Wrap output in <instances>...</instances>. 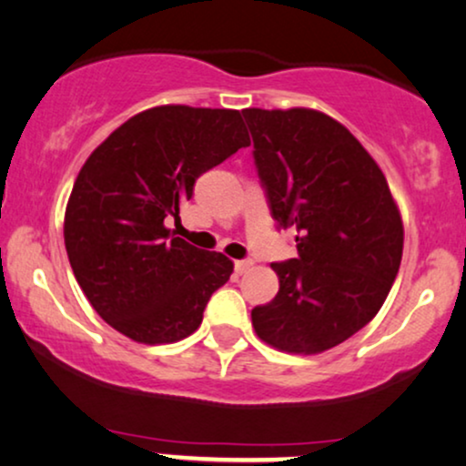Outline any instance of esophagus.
Returning a JSON list of instances; mask_svg holds the SVG:
<instances>
[{"instance_id":"1","label":"esophagus","mask_w":466,"mask_h":466,"mask_svg":"<svg viewBox=\"0 0 466 466\" xmlns=\"http://www.w3.org/2000/svg\"><path fill=\"white\" fill-rule=\"evenodd\" d=\"M251 265H254L251 260H237V262H234V271H237L238 276H243V273L249 271Z\"/></svg>"}]
</instances>
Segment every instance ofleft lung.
<instances>
[{"label":"left lung","mask_w":466,"mask_h":466,"mask_svg":"<svg viewBox=\"0 0 466 466\" xmlns=\"http://www.w3.org/2000/svg\"><path fill=\"white\" fill-rule=\"evenodd\" d=\"M258 176L297 258L273 262L278 295L251 310L258 339L321 354L382 308L401 265L403 223L382 169L343 123L312 108H245Z\"/></svg>","instance_id":"left-lung-1"}]
</instances>
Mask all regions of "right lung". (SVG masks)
Listing matches in <instances>:
<instances>
[{
    "label": "right lung",
    "instance_id": "right-lung-1",
    "mask_svg": "<svg viewBox=\"0 0 466 466\" xmlns=\"http://www.w3.org/2000/svg\"><path fill=\"white\" fill-rule=\"evenodd\" d=\"M238 110L167 104L116 127L77 173L65 210L73 276L99 317L143 345L187 339L234 262L173 237L165 218L201 173L248 147Z\"/></svg>",
    "mask_w": 466,
    "mask_h": 466
}]
</instances>
